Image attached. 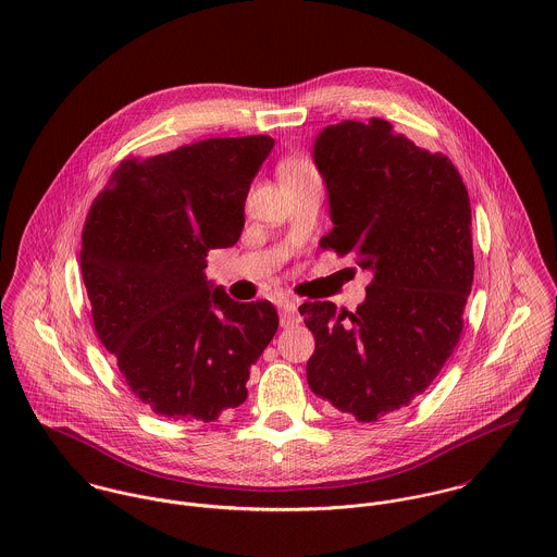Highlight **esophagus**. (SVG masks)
Instances as JSON below:
<instances>
[{"mask_svg":"<svg viewBox=\"0 0 557 557\" xmlns=\"http://www.w3.org/2000/svg\"><path fill=\"white\" fill-rule=\"evenodd\" d=\"M300 323V313H298V300H285L281 305V325L289 327Z\"/></svg>","mask_w":557,"mask_h":557,"instance_id":"obj_1","label":"esophagus"}]
</instances>
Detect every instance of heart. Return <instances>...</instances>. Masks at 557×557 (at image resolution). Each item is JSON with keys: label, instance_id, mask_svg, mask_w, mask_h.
I'll return each instance as SVG.
<instances>
[{"label": "heart", "instance_id": "1", "mask_svg": "<svg viewBox=\"0 0 557 557\" xmlns=\"http://www.w3.org/2000/svg\"><path fill=\"white\" fill-rule=\"evenodd\" d=\"M311 171L309 164H305L302 160H285L281 166H278V175L281 180H289V177H296V175H302Z\"/></svg>", "mask_w": 557, "mask_h": 557}]
</instances>
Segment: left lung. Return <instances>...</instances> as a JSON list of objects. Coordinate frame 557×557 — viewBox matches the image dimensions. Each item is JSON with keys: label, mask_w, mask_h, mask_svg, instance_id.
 <instances>
[{"label": "left lung", "mask_w": 557, "mask_h": 557, "mask_svg": "<svg viewBox=\"0 0 557 557\" xmlns=\"http://www.w3.org/2000/svg\"><path fill=\"white\" fill-rule=\"evenodd\" d=\"M313 160L332 221L321 246L354 255L373 278L356 313L300 307L315 336L307 380L338 411L373 422L424 393L459 343L474 281L470 197L453 160L380 117L325 126Z\"/></svg>", "instance_id": "8db88e82"}]
</instances>
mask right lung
Instances as JSON below:
<instances>
[{
  "mask_svg": "<svg viewBox=\"0 0 557 557\" xmlns=\"http://www.w3.org/2000/svg\"><path fill=\"white\" fill-rule=\"evenodd\" d=\"M272 148V137L250 135L124 160L89 208L81 274L94 327L159 416L212 422L242 405L278 330L268 300L236 302L206 276L208 250L238 242Z\"/></svg>",
  "mask_w": 557,
  "mask_h": 557,
  "instance_id": "right-lung-1",
  "label": "right lung"
}]
</instances>
